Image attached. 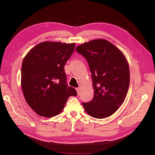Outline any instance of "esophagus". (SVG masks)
Masks as SVG:
<instances>
[{
  "label": "esophagus",
  "instance_id": "1",
  "mask_svg": "<svg viewBox=\"0 0 155 155\" xmlns=\"http://www.w3.org/2000/svg\"><path fill=\"white\" fill-rule=\"evenodd\" d=\"M76 91L78 92V95H79V94H80V88L78 87L76 88Z\"/></svg>",
  "mask_w": 155,
  "mask_h": 155
}]
</instances>
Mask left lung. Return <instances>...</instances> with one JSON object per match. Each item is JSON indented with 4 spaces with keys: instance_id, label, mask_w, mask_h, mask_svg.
I'll return each mask as SVG.
<instances>
[{
    "instance_id": "left-lung-1",
    "label": "left lung",
    "mask_w": 155,
    "mask_h": 155,
    "mask_svg": "<svg viewBox=\"0 0 155 155\" xmlns=\"http://www.w3.org/2000/svg\"><path fill=\"white\" fill-rule=\"evenodd\" d=\"M77 52L88 63L94 95L90 102L82 103L93 118L111 116L122 105L128 92L130 72L124 54L105 39H95L78 46Z\"/></svg>"
}]
</instances>
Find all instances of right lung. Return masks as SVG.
<instances>
[{"label": "right lung", "mask_w": 155, "mask_h": 155, "mask_svg": "<svg viewBox=\"0 0 155 155\" xmlns=\"http://www.w3.org/2000/svg\"><path fill=\"white\" fill-rule=\"evenodd\" d=\"M75 43L43 42L31 49L23 59L21 87L27 104L36 113L51 118L60 114L70 96L77 92L67 83L64 67Z\"/></svg>", "instance_id": "add662e5"}]
</instances>
